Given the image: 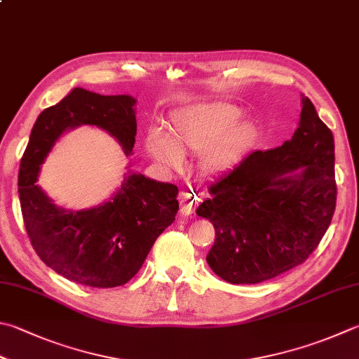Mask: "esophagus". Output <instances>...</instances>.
Wrapping results in <instances>:
<instances>
[{
    "instance_id": "obj_1",
    "label": "esophagus",
    "mask_w": 359,
    "mask_h": 359,
    "mask_svg": "<svg viewBox=\"0 0 359 359\" xmlns=\"http://www.w3.org/2000/svg\"><path fill=\"white\" fill-rule=\"evenodd\" d=\"M200 198L197 195H191L184 192L181 195V201H180V212L182 215H191L195 212V208H197Z\"/></svg>"
}]
</instances>
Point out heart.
Listing matches in <instances>:
<instances>
[{"label":"heart","instance_id":"b5f03b06","mask_svg":"<svg viewBox=\"0 0 359 359\" xmlns=\"http://www.w3.org/2000/svg\"><path fill=\"white\" fill-rule=\"evenodd\" d=\"M242 111L228 103H206L172 114L168 134L153 130L147 134L150 156L170 170L182 165V153L201 154L203 172H220L248 150L258 136L252 120H241Z\"/></svg>","mask_w":359,"mask_h":359}]
</instances>
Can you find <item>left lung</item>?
I'll return each mask as SVG.
<instances>
[{
    "label": "left lung",
    "instance_id": "obj_1",
    "mask_svg": "<svg viewBox=\"0 0 359 359\" xmlns=\"http://www.w3.org/2000/svg\"><path fill=\"white\" fill-rule=\"evenodd\" d=\"M197 208L215 229L206 261L231 285H256L308 259L336 208L334 139L308 97L299 128L273 150H256L209 186Z\"/></svg>",
    "mask_w": 359,
    "mask_h": 359
}]
</instances>
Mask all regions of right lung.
<instances>
[{
    "label": "right lung",
    "mask_w": 359,
    "mask_h": 359,
    "mask_svg": "<svg viewBox=\"0 0 359 359\" xmlns=\"http://www.w3.org/2000/svg\"><path fill=\"white\" fill-rule=\"evenodd\" d=\"M134 104L130 95L76 87L37 117L20 164V206L31 245L54 272L79 285L116 287L130 281L180 209L177 186L140 173L125 177L111 201L86 211L57 208L36 184L54 142L79 125L107 131L130 156L137 133Z\"/></svg>",
    "instance_id": "right-lung-1"
}]
</instances>
